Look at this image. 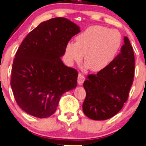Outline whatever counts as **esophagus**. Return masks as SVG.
Listing matches in <instances>:
<instances>
[{"mask_svg": "<svg viewBox=\"0 0 146 146\" xmlns=\"http://www.w3.org/2000/svg\"><path fill=\"white\" fill-rule=\"evenodd\" d=\"M85 80V76L84 74L79 73L78 75V77H77V84H78L79 86H82V85L84 84Z\"/></svg>", "mask_w": 146, "mask_h": 146, "instance_id": "esophagus-1", "label": "esophagus"}]
</instances>
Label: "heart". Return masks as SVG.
<instances>
[{
	"label": "heart",
	"mask_w": 146,
	"mask_h": 146,
	"mask_svg": "<svg viewBox=\"0 0 146 146\" xmlns=\"http://www.w3.org/2000/svg\"><path fill=\"white\" fill-rule=\"evenodd\" d=\"M122 43L117 29L102 25L90 26L75 37V43L69 42L64 53L69 64L79 63L85 54V62L94 72L104 69L114 59Z\"/></svg>",
	"instance_id": "heart-1"
}]
</instances>
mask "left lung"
Masks as SVG:
<instances>
[{
    "instance_id": "obj_1",
    "label": "left lung",
    "mask_w": 146,
    "mask_h": 146,
    "mask_svg": "<svg viewBox=\"0 0 146 146\" xmlns=\"http://www.w3.org/2000/svg\"><path fill=\"white\" fill-rule=\"evenodd\" d=\"M121 52L104 69L96 75H89L84 83L86 97L83 111L96 121L114 117L128 99L135 72V57L127 37Z\"/></svg>"
}]
</instances>
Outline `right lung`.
Instances as JSON below:
<instances>
[{"label": "right lung", "instance_id": "obj_1", "mask_svg": "<svg viewBox=\"0 0 146 146\" xmlns=\"http://www.w3.org/2000/svg\"><path fill=\"white\" fill-rule=\"evenodd\" d=\"M80 27L64 17L44 21L25 37L15 54L11 86L17 103L27 114L47 118L60 97L77 85V70L60 59L67 42Z\"/></svg>", "mask_w": 146, "mask_h": 146}]
</instances>
